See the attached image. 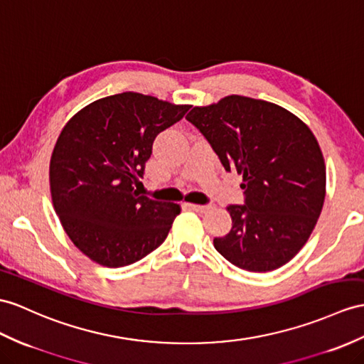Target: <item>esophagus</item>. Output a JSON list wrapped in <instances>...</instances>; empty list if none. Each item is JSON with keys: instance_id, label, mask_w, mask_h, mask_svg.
Listing matches in <instances>:
<instances>
[{"instance_id": "1", "label": "esophagus", "mask_w": 364, "mask_h": 364, "mask_svg": "<svg viewBox=\"0 0 364 364\" xmlns=\"http://www.w3.org/2000/svg\"><path fill=\"white\" fill-rule=\"evenodd\" d=\"M188 207L194 211H198V213H205V211L211 210V205H198V203H190Z\"/></svg>"}]
</instances>
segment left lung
I'll list each match as a JSON object with an SVG mask.
<instances>
[{
    "mask_svg": "<svg viewBox=\"0 0 364 364\" xmlns=\"http://www.w3.org/2000/svg\"><path fill=\"white\" fill-rule=\"evenodd\" d=\"M187 120L242 176L245 205H228L232 230L215 249L236 267L272 272L312 235L326 198V164L314 132L295 114L265 100L227 95L194 106Z\"/></svg>",
    "mask_w": 364,
    "mask_h": 364,
    "instance_id": "8db88e82",
    "label": "left lung"
}]
</instances>
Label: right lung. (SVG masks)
<instances>
[{
	"mask_svg": "<svg viewBox=\"0 0 364 364\" xmlns=\"http://www.w3.org/2000/svg\"><path fill=\"white\" fill-rule=\"evenodd\" d=\"M190 105L122 92L80 109L61 129L50 156L55 213L77 249L103 267H125L161 245L179 203L139 196V177L159 132Z\"/></svg>",
	"mask_w": 364,
	"mask_h": 364,
	"instance_id": "1",
	"label": "right lung"
}]
</instances>
